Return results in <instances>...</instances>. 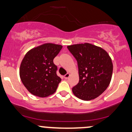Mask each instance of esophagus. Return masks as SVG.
I'll use <instances>...</instances> for the list:
<instances>
[{
	"label": "esophagus",
	"mask_w": 132,
	"mask_h": 132,
	"mask_svg": "<svg viewBox=\"0 0 132 132\" xmlns=\"http://www.w3.org/2000/svg\"><path fill=\"white\" fill-rule=\"evenodd\" d=\"M69 76H70V74H69V73H66V74L64 76V78L65 79H67L69 77Z\"/></svg>",
	"instance_id": "34e87169"
}]
</instances>
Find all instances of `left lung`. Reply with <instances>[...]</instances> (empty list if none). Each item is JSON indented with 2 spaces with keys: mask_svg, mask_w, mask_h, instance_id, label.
Wrapping results in <instances>:
<instances>
[{
  "mask_svg": "<svg viewBox=\"0 0 132 132\" xmlns=\"http://www.w3.org/2000/svg\"><path fill=\"white\" fill-rule=\"evenodd\" d=\"M67 48L76 59L79 81L72 88L73 94L82 100L98 97L111 81L113 63L104 50L90 43L70 45Z\"/></svg>",
  "mask_w": 132,
  "mask_h": 132,
  "instance_id": "8db88e82",
  "label": "left lung"
}]
</instances>
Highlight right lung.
I'll return each instance as SVG.
<instances>
[{
    "label": "right lung",
    "mask_w": 132,
    "mask_h": 132,
    "mask_svg": "<svg viewBox=\"0 0 132 132\" xmlns=\"http://www.w3.org/2000/svg\"><path fill=\"white\" fill-rule=\"evenodd\" d=\"M62 48V45L45 43L25 55L19 75L24 86L34 96L45 97L56 91L62 79L56 75L53 59Z\"/></svg>",
    "instance_id": "add662e5"
}]
</instances>
